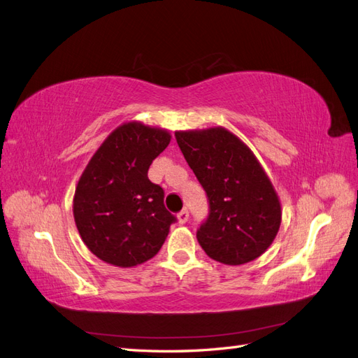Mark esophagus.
Segmentation results:
<instances>
[{
	"instance_id": "34e87169",
	"label": "esophagus",
	"mask_w": 358,
	"mask_h": 358,
	"mask_svg": "<svg viewBox=\"0 0 358 358\" xmlns=\"http://www.w3.org/2000/svg\"><path fill=\"white\" fill-rule=\"evenodd\" d=\"M178 220H179V224H185L188 220H189V212L188 209H183L182 212L178 213Z\"/></svg>"
}]
</instances>
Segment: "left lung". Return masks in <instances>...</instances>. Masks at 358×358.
<instances>
[{"mask_svg":"<svg viewBox=\"0 0 358 358\" xmlns=\"http://www.w3.org/2000/svg\"><path fill=\"white\" fill-rule=\"evenodd\" d=\"M175 136L208 196V218L197 230L204 252L230 266L258 258L278 234L280 204L254 154L224 128Z\"/></svg>","mask_w":358,"mask_h":358,"instance_id":"8db88e82","label":"left lung"}]
</instances>
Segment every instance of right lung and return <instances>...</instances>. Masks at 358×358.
<instances>
[{"instance_id":"add662e5","label":"right lung","mask_w":358,"mask_h":358,"mask_svg":"<svg viewBox=\"0 0 358 358\" xmlns=\"http://www.w3.org/2000/svg\"><path fill=\"white\" fill-rule=\"evenodd\" d=\"M170 143L164 129L124 124L104 140L78 183L73 213L79 234L103 262L133 267L157 255L178 220L164 189L148 178Z\"/></svg>"}]
</instances>
